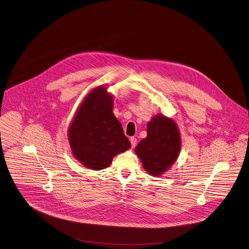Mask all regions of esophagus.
Instances as JSON below:
<instances>
[{
	"mask_svg": "<svg viewBox=\"0 0 249 249\" xmlns=\"http://www.w3.org/2000/svg\"><path fill=\"white\" fill-rule=\"evenodd\" d=\"M130 141H131L132 147L134 148V147L136 146V142H137V141H136V138H135V137H131V138H130Z\"/></svg>",
	"mask_w": 249,
	"mask_h": 249,
	"instance_id": "esophagus-1",
	"label": "esophagus"
}]
</instances>
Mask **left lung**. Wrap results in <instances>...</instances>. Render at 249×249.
<instances>
[{
    "mask_svg": "<svg viewBox=\"0 0 249 249\" xmlns=\"http://www.w3.org/2000/svg\"><path fill=\"white\" fill-rule=\"evenodd\" d=\"M181 143V135L175 121L158 114L148 122L147 137L138 143L134 152L146 172L152 176H161L176 162Z\"/></svg>",
    "mask_w": 249,
    "mask_h": 249,
    "instance_id": "obj_1",
    "label": "left lung"
}]
</instances>
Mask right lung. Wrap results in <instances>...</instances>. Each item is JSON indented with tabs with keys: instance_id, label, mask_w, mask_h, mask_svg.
<instances>
[{
	"instance_id": "right-lung-1",
	"label": "right lung",
	"mask_w": 249,
	"mask_h": 249,
	"mask_svg": "<svg viewBox=\"0 0 249 249\" xmlns=\"http://www.w3.org/2000/svg\"><path fill=\"white\" fill-rule=\"evenodd\" d=\"M113 108L114 96L97 86L83 98L68 128L72 154L87 169L108 168L115 155L131 148Z\"/></svg>"
}]
</instances>
